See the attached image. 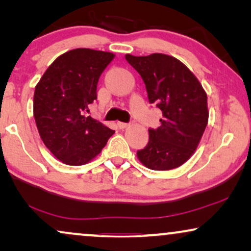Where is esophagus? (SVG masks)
<instances>
[{
	"label": "esophagus",
	"mask_w": 251,
	"mask_h": 251,
	"mask_svg": "<svg viewBox=\"0 0 251 251\" xmlns=\"http://www.w3.org/2000/svg\"><path fill=\"white\" fill-rule=\"evenodd\" d=\"M118 126L120 129H126L129 126V123H126V122H118Z\"/></svg>",
	"instance_id": "1"
}]
</instances>
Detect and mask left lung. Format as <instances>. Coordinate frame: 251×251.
<instances>
[{
	"mask_svg": "<svg viewBox=\"0 0 251 251\" xmlns=\"http://www.w3.org/2000/svg\"><path fill=\"white\" fill-rule=\"evenodd\" d=\"M126 59L142 76L150 104L162 112L161 126L149 129L150 139L137 156L152 170H170L190 159L208 123L207 94L194 74L163 53Z\"/></svg>",
	"mask_w": 251,
	"mask_h": 251,
	"instance_id": "8db88e82",
	"label": "left lung"
}]
</instances>
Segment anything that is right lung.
I'll use <instances>...</instances> for the list:
<instances>
[{"label": "right lung", "mask_w": 251, "mask_h": 251, "mask_svg": "<svg viewBox=\"0 0 251 251\" xmlns=\"http://www.w3.org/2000/svg\"><path fill=\"white\" fill-rule=\"evenodd\" d=\"M114 54L74 49L48 67L34 92V118L48 150L68 166L88 163L104 149L114 130L87 115L97 99L100 75Z\"/></svg>", "instance_id": "1"}]
</instances>
